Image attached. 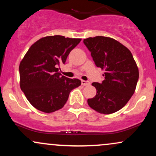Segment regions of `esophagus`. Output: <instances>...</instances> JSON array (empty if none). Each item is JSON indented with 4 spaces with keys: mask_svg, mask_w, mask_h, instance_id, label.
Wrapping results in <instances>:
<instances>
[{
    "mask_svg": "<svg viewBox=\"0 0 156 156\" xmlns=\"http://www.w3.org/2000/svg\"><path fill=\"white\" fill-rule=\"evenodd\" d=\"M81 84L83 86H89V85H90V82L87 81V80H81Z\"/></svg>",
    "mask_w": 156,
    "mask_h": 156,
    "instance_id": "esophagus-1",
    "label": "esophagus"
}]
</instances>
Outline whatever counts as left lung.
<instances>
[{
  "label": "left lung",
  "instance_id": "obj_1",
  "mask_svg": "<svg viewBox=\"0 0 156 156\" xmlns=\"http://www.w3.org/2000/svg\"><path fill=\"white\" fill-rule=\"evenodd\" d=\"M98 67L105 70L101 83H92L97 94L88 99L89 107L110 114L126 105L135 92L139 69L131 52L116 39L98 36L83 39Z\"/></svg>",
  "mask_w": 156,
  "mask_h": 156
}]
</instances>
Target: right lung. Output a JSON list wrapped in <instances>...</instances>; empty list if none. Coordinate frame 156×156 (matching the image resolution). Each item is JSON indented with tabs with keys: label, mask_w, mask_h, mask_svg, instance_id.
<instances>
[{
	"label": "right lung",
	"mask_w": 156,
	"mask_h": 156,
	"mask_svg": "<svg viewBox=\"0 0 156 156\" xmlns=\"http://www.w3.org/2000/svg\"><path fill=\"white\" fill-rule=\"evenodd\" d=\"M81 39L48 36L30 47L19 67L20 86L29 103L41 112L52 113L63 108L69 94L81 81L58 72L70 51Z\"/></svg>",
	"instance_id": "add662e5"
}]
</instances>
